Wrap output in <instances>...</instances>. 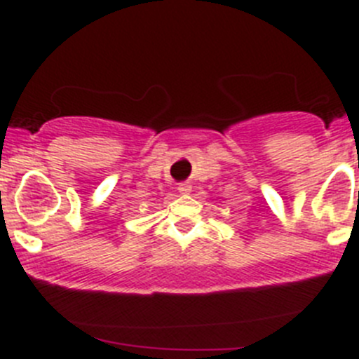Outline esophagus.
<instances>
[{
  "instance_id": "1",
  "label": "esophagus",
  "mask_w": 359,
  "mask_h": 359,
  "mask_svg": "<svg viewBox=\"0 0 359 359\" xmlns=\"http://www.w3.org/2000/svg\"><path fill=\"white\" fill-rule=\"evenodd\" d=\"M179 193L180 194H189L191 193V186L187 182L179 184Z\"/></svg>"
}]
</instances>
